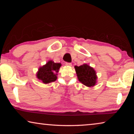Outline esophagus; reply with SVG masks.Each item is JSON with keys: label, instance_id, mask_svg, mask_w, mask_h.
I'll use <instances>...</instances> for the list:
<instances>
[{"label": "esophagus", "instance_id": "1", "mask_svg": "<svg viewBox=\"0 0 134 134\" xmlns=\"http://www.w3.org/2000/svg\"><path fill=\"white\" fill-rule=\"evenodd\" d=\"M65 65H66V66H67V67H71V63H65Z\"/></svg>", "mask_w": 134, "mask_h": 134}]
</instances>
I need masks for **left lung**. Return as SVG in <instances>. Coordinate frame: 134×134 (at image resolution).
I'll return each mask as SVG.
<instances>
[{
    "label": "left lung",
    "instance_id": "left-lung-1",
    "mask_svg": "<svg viewBox=\"0 0 134 134\" xmlns=\"http://www.w3.org/2000/svg\"><path fill=\"white\" fill-rule=\"evenodd\" d=\"M79 81L87 87H93L97 83V76L93 68L87 64L74 66Z\"/></svg>",
    "mask_w": 134,
    "mask_h": 134
}]
</instances>
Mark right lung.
<instances>
[{
  "instance_id": "obj_1",
  "label": "right lung",
  "mask_w": 134,
  "mask_h": 134,
  "mask_svg": "<svg viewBox=\"0 0 134 134\" xmlns=\"http://www.w3.org/2000/svg\"><path fill=\"white\" fill-rule=\"evenodd\" d=\"M61 66V63H54L53 60H49L45 65L40 67L36 76L44 84L54 82L57 79V73Z\"/></svg>"
}]
</instances>
